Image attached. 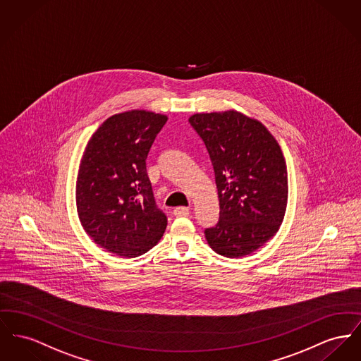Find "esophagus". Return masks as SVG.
Returning a JSON list of instances; mask_svg holds the SVG:
<instances>
[{
  "instance_id": "1",
  "label": "esophagus",
  "mask_w": 361,
  "mask_h": 361,
  "mask_svg": "<svg viewBox=\"0 0 361 361\" xmlns=\"http://www.w3.org/2000/svg\"><path fill=\"white\" fill-rule=\"evenodd\" d=\"M174 216H187L190 214V209L188 207H176L173 210Z\"/></svg>"
}]
</instances>
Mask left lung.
<instances>
[{
  "instance_id": "obj_1",
  "label": "left lung",
  "mask_w": 361,
  "mask_h": 361,
  "mask_svg": "<svg viewBox=\"0 0 361 361\" xmlns=\"http://www.w3.org/2000/svg\"><path fill=\"white\" fill-rule=\"evenodd\" d=\"M190 124L212 159L219 219L204 229L218 255L240 257L278 232L288 203L283 154L263 124L234 110L193 114Z\"/></svg>"
}]
</instances>
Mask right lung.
Wrapping results in <instances>:
<instances>
[{
  "mask_svg": "<svg viewBox=\"0 0 361 361\" xmlns=\"http://www.w3.org/2000/svg\"><path fill=\"white\" fill-rule=\"evenodd\" d=\"M168 117L132 110L107 118L90 139L76 183V206L87 234L113 254H146L168 218L154 197L146 159Z\"/></svg>",
  "mask_w": 361,
  "mask_h": 361,
  "instance_id": "add662e5",
  "label": "right lung"
}]
</instances>
